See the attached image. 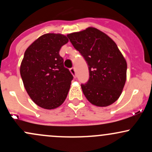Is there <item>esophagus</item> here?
Wrapping results in <instances>:
<instances>
[{
	"instance_id": "1",
	"label": "esophagus",
	"mask_w": 152,
	"mask_h": 152,
	"mask_svg": "<svg viewBox=\"0 0 152 152\" xmlns=\"http://www.w3.org/2000/svg\"><path fill=\"white\" fill-rule=\"evenodd\" d=\"M70 71H71V74H73V76H74V77L76 78V70H75V68H74V67L71 68V69H70Z\"/></svg>"
}]
</instances>
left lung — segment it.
I'll use <instances>...</instances> for the list:
<instances>
[{"label":"left lung","mask_w":152,"mask_h":152,"mask_svg":"<svg viewBox=\"0 0 152 152\" xmlns=\"http://www.w3.org/2000/svg\"><path fill=\"white\" fill-rule=\"evenodd\" d=\"M67 37L88 65L89 78L81 84L86 98L101 107L112 104L121 95L127 69L116 43L104 33L91 27Z\"/></svg>","instance_id":"8db88e82"}]
</instances>
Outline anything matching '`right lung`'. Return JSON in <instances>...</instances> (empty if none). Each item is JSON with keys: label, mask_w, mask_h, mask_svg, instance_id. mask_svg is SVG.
<instances>
[{"label": "right lung", "mask_w": 152, "mask_h": 152, "mask_svg": "<svg viewBox=\"0 0 152 152\" xmlns=\"http://www.w3.org/2000/svg\"><path fill=\"white\" fill-rule=\"evenodd\" d=\"M69 39L47 34L34 41L24 53L20 73L28 94L40 107L53 109L64 102L74 78L59 55Z\"/></svg>", "instance_id": "right-lung-1"}]
</instances>
